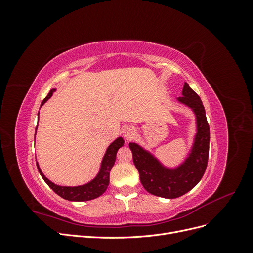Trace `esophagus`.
I'll return each instance as SVG.
<instances>
[{"instance_id": "34e87169", "label": "esophagus", "mask_w": 253, "mask_h": 253, "mask_svg": "<svg viewBox=\"0 0 253 253\" xmlns=\"http://www.w3.org/2000/svg\"><path fill=\"white\" fill-rule=\"evenodd\" d=\"M124 136H125L126 139L131 140L133 137L135 136V131L133 129V127H131V126L126 127L125 131H124Z\"/></svg>"}]
</instances>
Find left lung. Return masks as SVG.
<instances>
[{"mask_svg": "<svg viewBox=\"0 0 253 253\" xmlns=\"http://www.w3.org/2000/svg\"><path fill=\"white\" fill-rule=\"evenodd\" d=\"M178 101L190 106L197 120L194 147L185 164L175 170L167 169L138 144H128L143 188L153 195L165 198L179 197L193 189L202 179L209 157L210 128L200 96L185 83Z\"/></svg>", "mask_w": 253, "mask_h": 253, "instance_id": "8db88e82", "label": "left lung"}]
</instances>
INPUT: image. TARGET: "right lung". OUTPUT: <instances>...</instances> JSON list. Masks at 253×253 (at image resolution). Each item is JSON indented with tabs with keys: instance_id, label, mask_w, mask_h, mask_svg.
I'll list each match as a JSON object with an SVG mask.
<instances>
[{
	"instance_id": "obj_1",
	"label": "right lung",
	"mask_w": 253,
	"mask_h": 253,
	"mask_svg": "<svg viewBox=\"0 0 253 253\" xmlns=\"http://www.w3.org/2000/svg\"><path fill=\"white\" fill-rule=\"evenodd\" d=\"M55 90H56L55 88L50 89L48 95L45 97V99L42 101V104H44L48 100ZM38 115H39V113H38ZM36 131H37V127H36ZM124 143H125V140L122 139L121 137H119V138H117L110 145L103 157L100 172L98 173L95 179L86 183V185L79 186V187H60L55 185V183L51 182L49 179L45 177L44 174L40 170L39 165L37 164L38 170H39V173L41 174L42 178L44 179L45 182L47 183L48 187L59 196L64 198V200L71 201V202H85V201L94 200V198H97L100 195H102L105 192V190L108 189V186L110 183V172L115 164V160H116L117 151L119 148H121L122 145H124Z\"/></svg>"
}]
</instances>
